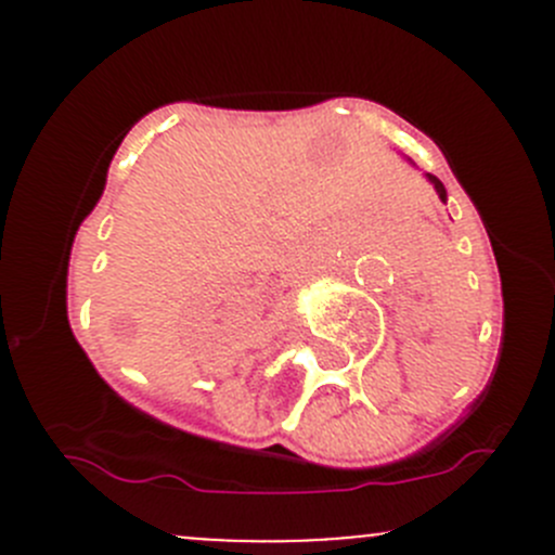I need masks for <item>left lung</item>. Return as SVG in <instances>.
I'll use <instances>...</instances> for the list:
<instances>
[{"mask_svg": "<svg viewBox=\"0 0 555 555\" xmlns=\"http://www.w3.org/2000/svg\"><path fill=\"white\" fill-rule=\"evenodd\" d=\"M427 179H429V182H433L435 193H438V195H440V201H443V204H446V201H449V193H446L443 182H440V179H438V177H433V173H427Z\"/></svg>", "mask_w": 555, "mask_h": 555, "instance_id": "left-lung-1", "label": "left lung"}]
</instances>
